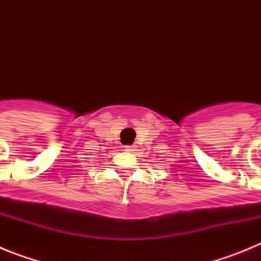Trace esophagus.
Returning <instances> with one entry per match:
<instances>
[{
	"label": "esophagus",
	"instance_id": "obj_1",
	"mask_svg": "<svg viewBox=\"0 0 261 261\" xmlns=\"http://www.w3.org/2000/svg\"><path fill=\"white\" fill-rule=\"evenodd\" d=\"M137 150V146L136 145H128V146H125V151H128V153H133V151Z\"/></svg>",
	"mask_w": 261,
	"mask_h": 261
}]
</instances>
